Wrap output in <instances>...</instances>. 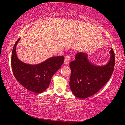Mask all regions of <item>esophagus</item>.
<instances>
[{
  "label": "esophagus",
  "mask_w": 125,
  "mask_h": 125,
  "mask_svg": "<svg viewBox=\"0 0 125 125\" xmlns=\"http://www.w3.org/2000/svg\"><path fill=\"white\" fill-rule=\"evenodd\" d=\"M71 60V56L69 55H66L65 56L64 58V64L65 65H67L69 63V61H70Z\"/></svg>",
  "instance_id": "obj_1"
}]
</instances>
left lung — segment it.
Wrapping results in <instances>:
<instances>
[{"label":"left lung","mask_w":125,"mask_h":125,"mask_svg":"<svg viewBox=\"0 0 125 125\" xmlns=\"http://www.w3.org/2000/svg\"><path fill=\"white\" fill-rule=\"evenodd\" d=\"M110 53L109 62L101 67L90 63L85 53L79 52L76 54L75 60L69 63L71 69L69 86L76 97L85 99L92 96L108 82L115 65V53L113 48Z\"/></svg>","instance_id":"obj_1"}]
</instances>
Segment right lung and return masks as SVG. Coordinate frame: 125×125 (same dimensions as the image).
I'll list each match as a JSON object with an SVG mask.
<instances>
[{"mask_svg":"<svg viewBox=\"0 0 125 125\" xmlns=\"http://www.w3.org/2000/svg\"><path fill=\"white\" fill-rule=\"evenodd\" d=\"M19 39L12 49L11 68L16 79L31 92L41 93L47 89L54 74L60 68L63 62V56L53 57L36 65L23 63L17 57L16 46Z\"/></svg>","mask_w":125,"mask_h":125,"instance_id":"obj_1","label":"right lung"}]
</instances>
